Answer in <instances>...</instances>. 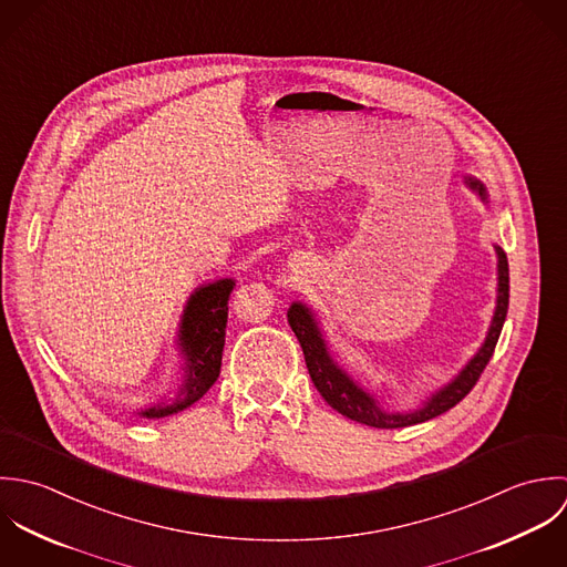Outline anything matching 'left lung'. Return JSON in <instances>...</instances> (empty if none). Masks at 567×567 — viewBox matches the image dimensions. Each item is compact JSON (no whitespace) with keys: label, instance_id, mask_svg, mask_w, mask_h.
Here are the masks:
<instances>
[{"label":"left lung","instance_id":"left-lung-1","mask_svg":"<svg viewBox=\"0 0 567 567\" xmlns=\"http://www.w3.org/2000/svg\"><path fill=\"white\" fill-rule=\"evenodd\" d=\"M464 186L468 190H473L482 199V204L488 206V193L480 179H475L473 175H464ZM495 256H497V298H495L493 320H491V327L486 331V338L482 341V346L464 363V368L453 377L450 383H445L443 388L432 392L414 410H405V412L383 410L379 399L372 392H368L331 354V348H329V341L324 338V331L320 327L318 313L300 300L291 302V307L287 311L289 327L302 346L311 381L318 388V392L324 396V401L333 410H338L341 416L357 421L361 425L379 427V430H396V427L425 423L430 419L445 414L447 410H452L453 405H457L471 392V388L480 379L482 370L486 368L488 359L493 357L495 343L499 340V333H502V327H504V320L508 313V260L499 245H495Z\"/></svg>","mask_w":567,"mask_h":567}]
</instances>
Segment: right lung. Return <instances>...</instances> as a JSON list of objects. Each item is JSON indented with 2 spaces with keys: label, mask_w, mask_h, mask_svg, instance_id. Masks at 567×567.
I'll return each mask as SVG.
<instances>
[{
  "label": "right lung",
  "mask_w": 567,
  "mask_h": 567,
  "mask_svg": "<svg viewBox=\"0 0 567 567\" xmlns=\"http://www.w3.org/2000/svg\"><path fill=\"white\" fill-rule=\"evenodd\" d=\"M234 278H219L199 285L186 300L179 329L177 350L182 359L177 385L155 403L140 408V419L173 416L199 401L219 379L226 346L227 300Z\"/></svg>",
  "instance_id": "1"
}]
</instances>
